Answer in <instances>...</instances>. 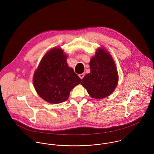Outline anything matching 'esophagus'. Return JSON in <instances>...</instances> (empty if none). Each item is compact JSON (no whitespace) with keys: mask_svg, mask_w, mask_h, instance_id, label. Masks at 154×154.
Listing matches in <instances>:
<instances>
[{"mask_svg":"<svg viewBox=\"0 0 154 154\" xmlns=\"http://www.w3.org/2000/svg\"><path fill=\"white\" fill-rule=\"evenodd\" d=\"M79 76L80 77V78H81V79H83V78H84V73L79 74Z\"/></svg>","mask_w":154,"mask_h":154,"instance_id":"esophagus-1","label":"esophagus"}]
</instances>
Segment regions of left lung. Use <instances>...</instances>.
<instances>
[{
	"label": "left lung",
	"instance_id": "obj_1",
	"mask_svg": "<svg viewBox=\"0 0 154 154\" xmlns=\"http://www.w3.org/2000/svg\"><path fill=\"white\" fill-rule=\"evenodd\" d=\"M91 72L82 79L81 84L92 98L101 99L111 94L118 82V74L109 52L99 49L89 63Z\"/></svg>",
	"mask_w": 154,
	"mask_h": 154
}]
</instances>
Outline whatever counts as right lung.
Segmentation results:
<instances>
[{"instance_id":"obj_1","label":"right lung","mask_w":154,"mask_h":154,"mask_svg":"<svg viewBox=\"0 0 154 154\" xmlns=\"http://www.w3.org/2000/svg\"><path fill=\"white\" fill-rule=\"evenodd\" d=\"M66 58L61 49L55 48L45 54L34 73L35 89L48 103L58 104L65 101L70 91L82 81L67 66Z\"/></svg>"}]
</instances>
